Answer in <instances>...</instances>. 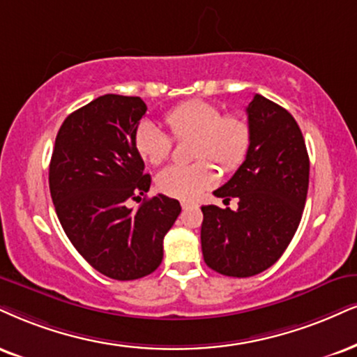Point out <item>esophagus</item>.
<instances>
[{"instance_id":"obj_1","label":"esophagus","mask_w":357,"mask_h":357,"mask_svg":"<svg viewBox=\"0 0 357 357\" xmlns=\"http://www.w3.org/2000/svg\"><path fill=\"white\" fill-rule=\"evenodd\" d=\"M195 204H193V202H182V208L185 210V208H190V206H193Z\"/></svg>"}]
</instances>
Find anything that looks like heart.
<instances>
[{
	"instance_id": "obj_1",
	"label": "heart",
	"mask_w": 357,
	"mask_h": 357,
	"mask_svg": "<svg viewBox=\"0 0 357 357\" xmlns=\"http://www.w3.org/2000/svg\"><path fill=\"white\" fill-rule=\"evenodd\" d=\"M172 137H193L192 153L199 158L188 165H170L158 172L155 183L164 195L183 202L197 200L217 182L212 160L225 172L235 170L245 160L250 147L248 122L235 114H225L206 100H190L165 114ZM172 137L165 130L145 121L135 130V149L145 162L158 165L172 152Z\"/></svg>"
}]
</instances>
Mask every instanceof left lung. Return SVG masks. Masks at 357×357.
<instances>
[{"mask_svg": "<svg viewBox=\"0 0 357 357\" xmlns=\"http://www.w3.org/2000/svg\"><path fill=\"white\" fill-rule=\"evenodd\" d=\"M252 137L245 162L213 192L238 208L202 206L206 266L235 278L258 275L278 261L305 210L310 157L300 126L281 105L255 94L246 107Z\"/></svg>", "mask_w": 357, "mask_h": 357, "instance_id": "obj_1", "label": "left lung"}]
</instances>
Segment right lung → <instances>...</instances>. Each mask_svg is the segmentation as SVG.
I'll list each match as a JSON object with an SVG mask.
<instances>
[{
	"mask_svg": "<svg viewBox=\"0 0 357 357\" xmlns=\"http://www.w3.org/2000/svg\"><path fill=\"white\" fill-rule=\"evenodd\" d=\"M145 111L140 98L100 96L66 117L50 164L51 199L66 235L94 270L119 281L157 270L165 233L182 210L162 193L127 206L151 188L135 149Z\"/></svg>",
	"mask_w": 357,
	"mask_h": 357,
	"instance_id": "right-lung-1",
	"label": "right lung"
}]
</instances>
